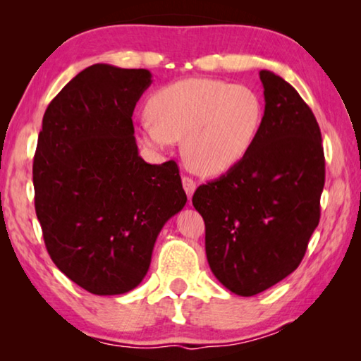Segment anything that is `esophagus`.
Here are the masks:
<instances>
[{
  "instance_id": "obj_1",
  "label": "esophagus",
  "mask_w": 361,
  "mask_h": 361,
  "mask_svg": "<svg viewBox=\"0 0 361 361\" xmlns=\"http://www.w3.org/2000/svg\"><path fill=\"white\" fill-rule=\"evenodd\" d=\"M181 183H183V188H185V191H186L188 199L191 200L192 194H194V191H195V181H194L192 178H189V176H183Z\"/></svg>"
}]
</instances>
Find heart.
<instances>
[{"label":"heart","mask_w":361,"mask_h":361,"mask_svg":"<svg viewBox=\"0 0 361 361\" xmlns=\"http://www.w3.org/2000/svg\"><path fill=\"white\" fill-rule=\"evenodd\" d=\"M149 121L137 138L162 152L183 138L189 169L204 176L229 172L253 148L264 121V103L255 89L213 78H186L164 85L146 103Z\"/></svg>","instance_id":"b5f03b06"}]
</instances>
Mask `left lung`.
Masks as SVG:
<instances>
[{"label":"left lung","mask_w":361,"mask_h":361,"mask_svg":"<svg viewBox=\"0 0 361 361\" xmlns=\"http://www.w3.org/2000/svg\"><path fill=\"white\" fill-rule=\"evenodd\" d=\"M259 79L264 121L253 148L192 195L194 209L205 221L212 272L239 296L271 288L299 266L319 226L325 185L314 113L276 73L261 70Z\"/></svg>","instance_id":"1"}]
</instances>
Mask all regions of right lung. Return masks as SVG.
Segmentation results:
<instances>
[{"label":"right lung","instance_id":"1","mask_svg":"<svg viewBox=\"0 0 361 361\" xmlns=\"http://www.w3.org/2000/svg\"><path fill=\"white\" fill-rule=\"evenodd\" d=\"M151 78L95 63L42 118L36 216L54 264L92 295H124L142 283L159 232L188 200L173 161L156 166L138 154L132 114Z\"/></svg>","mask_w":361,"mask_h":361}]
</instances>
